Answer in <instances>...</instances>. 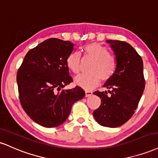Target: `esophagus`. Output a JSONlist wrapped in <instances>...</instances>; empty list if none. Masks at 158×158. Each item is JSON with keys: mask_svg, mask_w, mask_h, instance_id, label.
<instances>
[{"mask_svg": "<svg viewBox=\"0 0 158 158\" xmlns=\"http://www.w3.org/2000/svg\"><path fill=\"white\" fill-rule=\"evenodd\" d=\"M91 95H92V91H85V96H86V97H89Z\"/></svg>", "mask_w": 158, "mask_h": 158, "instance_id": "esophagus-1", "label": "esophagus"}]
</instances>
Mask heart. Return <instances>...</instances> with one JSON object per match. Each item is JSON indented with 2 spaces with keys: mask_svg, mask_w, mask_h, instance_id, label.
<instances>
[{
  "mask_svg": "<svg viewBox=\"0 0 158 158\" xmlns=\"http://www.w3.org/2000/svg\"><path fill=\"white\" fill-rule=\"evenodd\" d=\"M82 50L86 57L93 59L89 74H82L75 77V83L86 90L94 89L99 84L101 79L108 81L114 76L118 63L115 57L109 54V49L98 43H92L83 46ZM81 58L78 52L70 53L66 57L67 67L75 74L81 70Z\"/></svg>",
  "mask_w": 158,
  "mask_h": 158,
  "instance_id": "1",
  "label": "heart"
}]
</instances>
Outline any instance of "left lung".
<instances>
[{
    "instance_id": "left-lung-1",
    "label": "left lung",
    "mask_w": 158,
    "mask_h": 158,
    "mask_svg": "<svg viewBox=\"0 0 158 158\" xmlns=\"http://www.w3.org/2000/svg\"><path fill=\"white\" fill-rule=\"evenodd\" d=\"M106 42L114 51L118 66L114 76L103 85L108 92H94L101 98V104L93 115L100 125L115 128L130 119L138 107L145 88L143 64L129 44L112 40Z\"/></svg>"
}]
</instances>
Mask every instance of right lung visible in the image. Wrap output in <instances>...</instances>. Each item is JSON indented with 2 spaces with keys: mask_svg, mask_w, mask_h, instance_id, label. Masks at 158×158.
Instances as JSON below:
<instances>
[{
  "mask_svg": "<svg viewBox=\"0 0 158 158\" xmlns=\"http://www.w3.org/2000/svg\"><path fill=\"white\" fill-rule=\"evenodd\" d=\"M74 44L49 38L28 52L17 74L20 104L31 120L46 128L58 127L67 119L75 102L85 92L77 86L63 89L72 82L66 57Z\"/></svg>",
  "mask_w": 158,
  "mask_h": 158,
  "instance_id": "1",
  "label": "right lung"
}]
</instances>
